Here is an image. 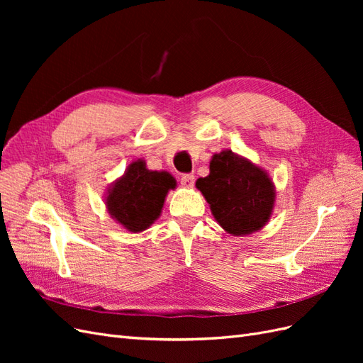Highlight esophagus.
Masks as SVG:
<instances>
[{
	"label": "esophagus",
	"instance_id": "obj_1",
	"mask_svg": "<svg viewBox=\"0 0 363 363\" xmlns=\"http://www.w3.org/2000/svg\"><path fill=\"white\" fill-rule=\"evenodd\" d=\"M180 183H182V186H184V188H192L194 183H195L194 174H182Z\"/></svg>",
	"mask_w": 363,
	"mask_h": 363
}]
</instances>
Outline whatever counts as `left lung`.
Wrapping results in <instances>:
<instances>
[{
  "label": "left lung",
  "mask_w": 363,
  "mask_h": 363,
  "mask_svg": "<svg viewBox=\"0 0 363 363\" xmlns=\"http://www.w3.org/2000/svg\"><path fill=\"white\" fill-rule=\"evenodd\" d=\"M196 188L211 204L219 225L235 236L265 225L276 196L267 172L232 151L213 156L211 174L196 180Z\"/></svg>",
  "instance_id": "8db88e82"
}]
</instances>
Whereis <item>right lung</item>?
Wrapping results in <instances>:
<instances>
[{
	"label": "right lung",
	"instance_id": "add662e5",
	"mask_svg": "<svg viewBox=\"0 0 363 363\" xmlns=\"http://www.w3.org/2000/svg\"><path fill=\"white\" fill-rule=\"evenodd\" d=\"M175 188L168 172L148 171L142 160L133 162L107 196V208L130 232H142L156 221L164 196Z\"/></svg>",
	"mask_w": 363,
	"mask_h": 363
}]
</instances>
